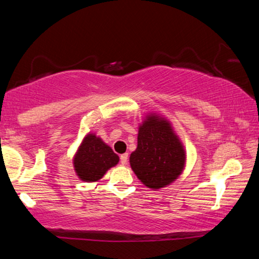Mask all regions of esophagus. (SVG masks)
I'll use <instances>...</instances> for the list:
<instances>
[{"mask_svg":"<svg viewBox=\"0 0 259 259\" xmlns=\"http://www.w3.org/2000/svg\"><path fill=\"white\" fill-rule=\"evenodd\" d=\"M128 157H129L128 153H124V154H122L120 156V162H121V163L122 164H126V162H128Z\"/></svg>","mask_w":259,"mask_h":259,"instance_id":"esophagus-1","label":"esophagus"}]
</instances>
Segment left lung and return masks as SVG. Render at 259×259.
I'll use <instances>...</instances> for the list:
<instances>
[{"instance_id":"8db88e82","label":"left lung","mask_w":259,"mask_h":259,"mask_svg":"<svg viewBox=\"0 0 259 259\" xmlns=\"http://www.w3.org/2000/svg\"><path fill=\"white\" fill-rule=\"evenodd\" d=\"M138 145L130 155V165L144 185L159 190L176 181L186 155L169 121L147 115L138 130Z\"/></svg>"}]
</instances>
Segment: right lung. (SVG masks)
I'll use <instances>...</instances> for the list:
<instances>
[{
  "label": "right lung",
  "instance_id": "obj_1",
  "mask_svg": "<svg viewBox=\"0 0 259 259\" xmlns=\"http://www.w3.org/2000/svg\"><path fill=\"white\" fill-rule=\"evenodd\" d=\"M74 169L83 182H97L107 170L116 165L119 156L102 139L89 134L83 139L74 156Z\"/></svg>",
  "mask_w": 259,
  "mask_h": 259
}]
</instances>
